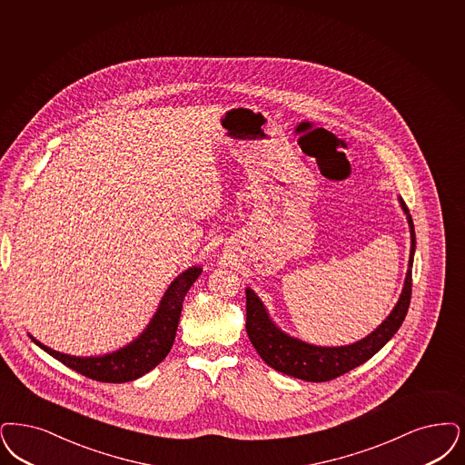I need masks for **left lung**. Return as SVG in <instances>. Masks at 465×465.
Returning <instances> with one entry per match:
<instances>
[{
  "instance_id": "left-lung-1",
  "label": "left lung",
  "mask_w": 465,
  "mask_h": 465,
  "mask_svg": "<svg viewBox=\"0 0 465 465\" xmlns=\"http://www.w3.org/2000/svg\"><path fill=\"white\" fill-rule=\"evenodd\" d=\"M400 203L409 218L410 237H411L410 268L405 279V287L391 315L365 339L350 346H341V348H322V346L306 344L299 339L280 332L268 318V313L260 298L251 289H245V312H247L245 331L252 346L256 348V351L260 353L266 365L285 375L302 379L308 382H327L371 360V356L398 332L409 312L410 299H411V264H413V252H415L413 222H411L407 204L401 199Z\"/></svg>"
}]
</instances>
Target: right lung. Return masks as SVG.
I'll use <instances>...</instances> for the list:
<instances>
[{"mask_svg":"<svg viewBox=\"0 0 465 465\" xmlns=\"http://www.w3.org/2000/svg\"><path fill=\"white\" fill-rule=\"evenodd\" d=\"M201 268H188L178 279L174 280L161 301V306L153 320L150 322L147 331L140 335L130 346L105 354V356H92V358H79L71 354L58 353L50 350L48 346L41 344L33 335L31 339L36 342L41 350L52 354L58 361H62L65 367L94 379L98 382H128L134 381L147 371L155 369L167 353L171 351V346L174 342V335L178 331V322L183 308V299L193 282L199 279Z\"/></svg>","mask_w":465,"mask_h":465,"instance_id":"1","label":"right lung"}]
</instances>
